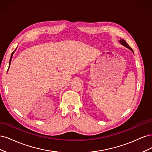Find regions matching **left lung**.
<instances>
[{
    "label": "left lung",
    "mask_w": 152,
    "mask_h": 152,
    "mask_svg": "<svg viewBox=\"0 0 152 152\" xmlns=\"http://www.w3.org/2000/svg\"><path fill=\"white\" fill-rule=\"evenodd\" d=\"M118 42H120L122 45H124V46H125V47H126L127 48H128V49H129L131 50V51L133 53H134V52H133V50L132 49V48L129 46V45L127 43H126V41L125 40H124V39H121V40H118Z\"/></svg>",
    "instance_id": "obj_1"
}]
</instances>
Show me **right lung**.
<instances>
[{"label": "right lung", "mask_w": 152, "mask_h": 152, "mask_svg": "<svg viewBox=\"0 0 152 152\" xmlns=\"http://www.w3.org/2000/svg\"><path fill=\"white\" fill-rule=\"evenodd\" d=\"M16 49H17V48H16V49L14 50V51L12 53V54H11V58H10V63H9V68H8V70H9V68H10V65H11V60H12V56H13V54H14V53L15 52V50H16ZM8 70H7V71H8Z\"/></svg>", "instance_id": "add662e5"}]
</instances>
